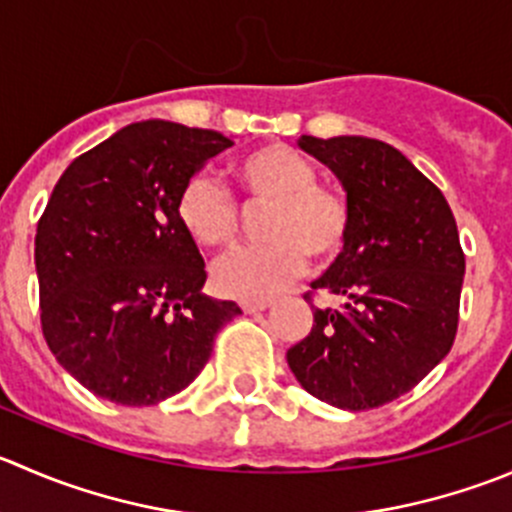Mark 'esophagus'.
Returning <instances> with one entry per match:
<instances>
[{"label": "esophagus", "mask_w": 512, "mask_h": 512, "mask_svg": "<svg viewBox=\"0 0 512 512\" xmlns=\"http://www.w3.org/2000/svg\"><path fill=\"white\" fill-rule=\"evenodd\" d=\"M272 302L270 300H262V302H242V312H247V315H255V312H262L267 310Z\"/></svg>", "instance_id": "obj_1"}]
</instances>
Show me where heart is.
<instances>
[{"label": "heart", "instance_id": "heart-1", "mask_svg": "<svg viewBox=\"0 0 512 512\" xmlns=\"http://www.w3.org/2000/svg\"><path fill=\"white\" fill-rule=\"evenodd\" d=\"M237 187L250 205H270L262 220V247L237 250L212 270L220 295L262 302L285 290L307 270V262L330 265L345 252L352 232V210L345 195L315 185L305 157L282 145L260 147L232 167ZM177 220L192 242L222 250L237 240V205L217 182L197 177L177 200Z\"/></svg>", "mask_w": 512, "mask_h": 512}]
</instances>
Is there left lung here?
Masks as SVG:
<instances>
[{"label": "left lung", "instance_id": "left-lung-1", "mask_svg": "<svg viewBox=\"0 0 512 512\" xmlns=\"http://www.w3.org/2000/svg\"><path fill=\"white\" fill-rule=\"evenodd\" d=\"M297 145L340 180L352 232L312 282L345 305L312 310L315 325L287 350V365L322 403L380 408L453 347L465 275L458 225L443 192L393 145L355 135H302Z\"/></svg>", "mask_w": 512, "mask_h": 512}]
</instances>
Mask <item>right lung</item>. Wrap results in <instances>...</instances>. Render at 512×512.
Instances as JSON below:
<instances>
[{
    "mask_svg": "<svg viewBox=\"0 0 512 512\" xmlns=\"http://www.w3.org/2000/svg\"><path fill=\"white\" fill-rule=\"evenodd\" d=\"M230 137L145 119L79 155L34 237L42 332L59 365L117 405H157L207 365L232 300L202 292L205 260L177 200Z\"/></svg>",
    "mask_w": 512,
    "mask_h": 512,
    "instance_id": "add662e5",
    "label": "right lung"
}]
</instances>
